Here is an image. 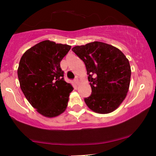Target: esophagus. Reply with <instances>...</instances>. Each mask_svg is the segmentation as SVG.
I'll return each instance as SVG.
<instances>
[{"label": "esophagus", "instance_id": "34e87169", "mask_svg": "<svg viewBox=\"0 0 156 156\" xmlns=\"http://www.w3.org/2000/svg\"><path fill=\"white\" fill-rule=\"evenodd\" d=\"M74 84H76V85L78 84V83H79V80H78V78H77V77H76L75 79H74Z\"/></svg>", "mask_w": 156, "mask_h": 156}]
</instances>
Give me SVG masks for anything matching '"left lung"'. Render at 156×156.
Wrapping results in <instances>:
<instances>
[{
  "label": "left lung",
  "instance_id": "8db88e82",
  "mask_svg": "<svg viewBox=\"0 0 156 156\" xmlns=\"http://www.w3.org/2000/svg\"><path fill=\"white\" fill-rule=\"evenodd\" d=\"M72 51L84 62L91 94L84 98L87 106L99 114L114 112L126 97L131 67L118 48L101 42L76 46Z\"/></svg>",
  "mask_w": 156,
  "mask_h": 156
}]
</instances>
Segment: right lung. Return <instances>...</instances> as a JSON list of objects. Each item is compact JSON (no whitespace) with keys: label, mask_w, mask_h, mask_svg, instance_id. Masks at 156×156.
Returning a JSON list of instances; mask_svg holds the SVG:
<instances>
[{"label":"right lung","mask_w":156,"mask_h":156,"mask_svg":"<svg viewBox=\"0 0 156 156\" xmlns=\"http://www.w3.org/2000/svg\"><path fill=\"white\" fill-rule=\"evenodd\" d=\"M71 46L50 40L40 42L21 57L18 76L21 90L37 112L46 117L64 112L72 85L64 80L60 62Z\"/></svg>","instance_id":"1"}]
</instances>
